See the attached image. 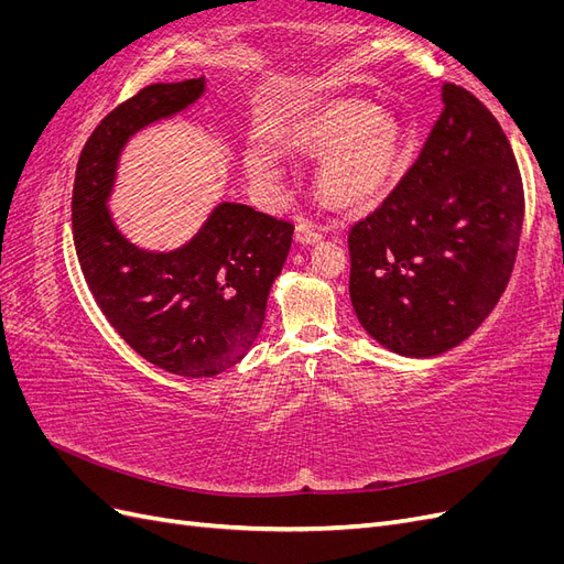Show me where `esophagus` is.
Returning a JSON list of instances; mask_svg holds the SVG:
<instances>
[{"mask_svg": "<svg viewBox=\"0 0 564 564\" xmlns=\"http://www.w3.org/2000/svg\"><path fill=\"white\" fill-rule=\"evenodd\" d=\"M296 240L301 245H315L317 240H322L319 228L313 224V220H299L296 226Z\"/></svg>", "mask_w": 564, "mask_h": 564, "instance_id": "1", "label": "esophagus"}]
</instances>
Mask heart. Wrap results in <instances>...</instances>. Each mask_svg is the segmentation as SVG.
Wrapping results in <instances>:
<instances>
[{
	"label": "heart",
	"instance_id": "1",
	"mask_svg": "<svg viewBox=\"0 0 564 564\" xmlns=\"http://www.w3.org/2000/svg\"><path fill=\"white\" fill-rule=\"evenodd\" d=\"M289 155L321 158L317 191L332 207L360 212L379 204L402 174L406 131L398 117L367 100L334 98L305 110L278 131ZM247 176L270 191L282 181L278 150L261 139L245 148Z\"/></svg>",
	"mask_w": 564,
	"mask_h": 564
}]
</instances>
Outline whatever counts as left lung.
Here are the masks:
<instances>
[{
  "instance_id": "1",
  "label": "left lung",
  "mask_w": 564,
  "mask_h": 564,
  "mask_svg": "<svg viewBox=\"0 0 564 564\" xmlns=\"http://www.w3.org/2000/svg\"><path fill=\"white\" fill-rule=\"evenodd\" d=\"M416 162L348 232L350 301L369 336L406 357L466 340L499 303L524 218L501 124L456 84Z\"/></svg>"
}]
</instances>
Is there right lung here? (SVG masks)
Returning a JSON list of instances; mask_svg holds the SVG:
<instances>
[{
    "label": "right lung",
    "mask_w": 564,
    "mask_h": 564,
    "mask_svg": "<svg viewBox=\"0 0 564 564\" xmlns=\"http://www.w3.org/2000/svg\"><path fill=\"white\" fill-rule=\"evenodd\" d=\"M204 77L150 84L108 112L84 143L73 187V237L91 294L115 332L160 369L216 377L253 346L294 224L220 202L191 242L145 251L117 230L108 197L135 131L185 110Z\"/></svg>",
    "instance_id": "add662e5"
}]
</instances>
